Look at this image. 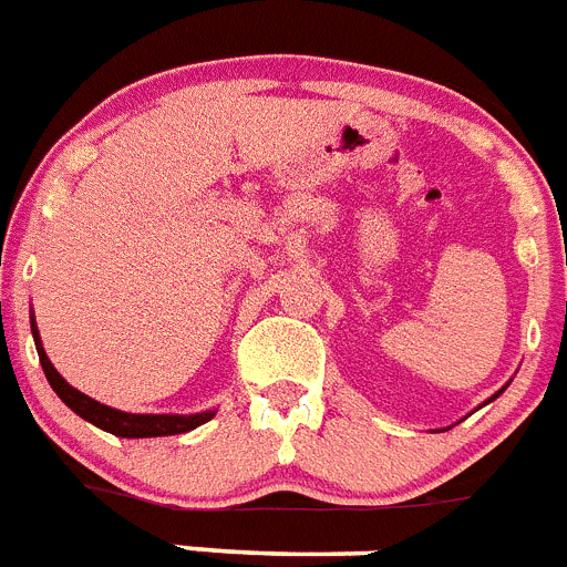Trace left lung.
<instances>
[{
  "instance_id": "1",
  "label": "left lung",
  "mask_w": 567,
  "mask_h": 567,
  "mask_svg": "<svg viewBox=\"0 0 567 567\" xmlns=\"http://www.w3.org/2000/svg\"><path fill=\"white\" fill-rule=\"evenodd\" d=\"M497 395H499V392H497ZM497 395H494V398H497Z\"/></svg>"
}]
</instances>
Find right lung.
I'll list each match as a JSON object with an SVG mask.
<instances>
[{"mask_svg":"<svg viewBox=\"0 0 567 567\" xmlns=\"http://www.w3.org/2000/svg\"><path fill=\"white\" fill-rule=\"evenodd\" d=\"M30 330H33V341L35 350H39V361L44 367V375H48L50 386L55 390V395L75 412L84 421H90L99 430L112 432V435L118 437H163V435H181V432H192L197 430L200 423L212 421L214 410L208 412H197V415H137V412H121L112 410V406L101 404L95 398L84 395L75 386H70L68 381L61 379L59 370L50 364L48 353H44L42 339H39V330H35V319L30 316Z\"/></svg>","mask_w":567,"mask_h":567,"instance_id":"1","label":"right lung"}]
</instances>
